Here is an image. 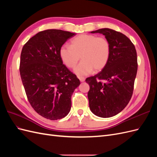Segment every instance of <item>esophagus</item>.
Listing matches in <instances>:
<instances>
[{
	"mask_svg": "<svg viewBox=\"0 0 157 157\" xmlns=\"http://www.w3.org/2000/svg\"><path fill=\"white\" fill-rule=\"evenodd\" d=\"M78 78H79L80 82H84V81H85V78H84V77H78Z\"/></svg>",
	"mask_w": 157,
	"mask_h": 157,
	"instance_id": "34e87169",
	"label": "esophagus"
}]
</instances>
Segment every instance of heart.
<instances>
[{"mask_svg": "<svg viewBox=\"0 0 157 157\" xmlns=\"http://www.w3.org/2000/svg\"><path fill=\"white\" fill-rule=\"evenodd\" d=\"M111 44L104 37L82 34L71 40V45L62 46L59 54L63 63L73 68L80 59L82 61L74 69L78 76H86L93 71L98 72L105 68L111 56Z\"/></svg>", "mask_w": 157, "mask_h": 157, "instance_id": "1", "label": "heart"}]
</instances>
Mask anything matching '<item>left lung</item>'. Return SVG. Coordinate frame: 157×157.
Returning <instances> with one entry per match:
<instances>
[{
	"label": "left lung",
	"instance_id": "1",
	"mask_svg": "<svg viewBox=\"0 0 157 157\" xmlns=\"http://www.w3.org/2000/svg\"><path fill=\"white\" fill-rule=\"evenodd\" d=\"M90 33L105 35L111 50L105 68L86 79L90 85L89 107L95 115L111 117L121 112L132 98L137 71L136 50L131 40L120 32L103 28Z\"/></svg>",
	"mask_w": 157,
	"mask_h": 157
}]
</instances>
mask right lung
I'll return each instance as SVG.
<instances>
[{"mask_svg":"<svg viewBox=\"0 0 157 157\" xmlns=\"http://www.w3.org/2000/svg\"><path fill=\"white\" fill-rule=\"evenodd\" d=\"M76 33L60 29L38 33L23 46L20 71L32 107L47 119L68 115L71 96L80 84L77 76L63 64L59 51Z\"/></svg>","mask_w":157,"mask_h":157,"instance_id":"right-lung-1","label":"right lung"}]
</instances>
